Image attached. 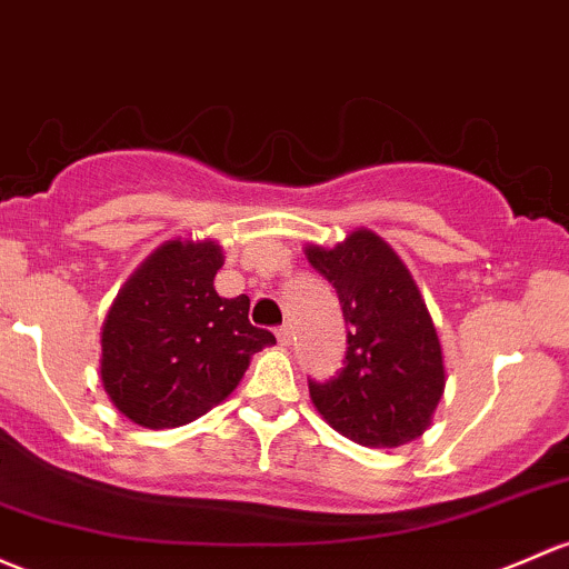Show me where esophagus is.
Wrapping results in <instances>:
<instances>
[{
  "label": "esophagus",
  "mask_w": 569,
  "mask_h": 569,
  "mask_svg": "<svg viewBox=\"0 0 569 569\" xmlns=\"http://www.w3.org/2000/svg\"><path fill=\"white\" fill-rule=\"evenodd\" d=\"M274 335H278V343L280 346H289L291 343V327L289 325L278 327V330H274Z\"/></svg>",
  "instance_id": "esophagus-1"
}]
</instances>
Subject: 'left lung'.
Instances as JSON below:
<instances>
[{"label": "left lung", "instance_id": "left-lung-1", "mask_svg": "<svg viewBox=\"0 0 569 569\" xmlns=\"http://www.w3.org/2000/svg\"><path fill=\"white\" fill-rule=\"evenodd\" d=\"M305 256L338 291L349 325L343 368L310 400L327 426L362 447H400L422 436L445 395L439 332L420 286L390 244L370 229Z\"/></svg>", "mask_w": 569, "mask_h": 569}]
</instances>
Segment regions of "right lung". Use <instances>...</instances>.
Wrapping results in <instances>:
<instances>
[{"instance_id": "obj_1", "label": "right lung", "mask_w": 569, "mask_h": 569, "mask_svg": "<svg viewBox=\"0 0 569 569\" xmlns=\"http://www.w3.org/2000/svg\"><path fill=\"white\" fill-rule=\"evenodd\" d=\"M223 248L214 239H169L119 289L100 332V381L141 428L193 422L229 398L250 357L274 335L250 325L244 295L214 291Z\"/></svg>"}]
</instances>
